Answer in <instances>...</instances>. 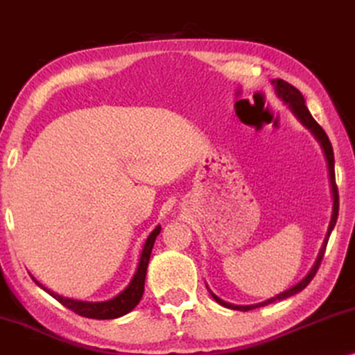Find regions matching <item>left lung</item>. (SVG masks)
<instances>
[{"label": "left lung", "mask_w": 355, "mask_h": 355, "mask_svg": "<svg viewBox=\"0 0 355 355\" xmlns=\"http://www.w3.org/2000/svg\"><path fill=\"white\" fill-rule=\"evenodd\" d=\"M275 84V89H276V95L279 96L281 100L284 101V103L289 105V108L293 110V113L297 116V119L302 123L305 128L312 130V134L317 137V140L320 144H322L323 147V152H324V157H327V162H328V171H329V181H331V191H333V215H331V221H329V226H328V232L327 236H324V241H323V245L322 249L318 252V257L317 260H315V263L312 266V270L309 271L307 276L297 283L293 288L284 291V293H281L278 295H275V297H271L268 300H265V302H260V304H255V305H232L230 302H225V300H221L220 297H216L215 294L211 293L213 299L216 300L218 304H221L223 307H227V309H232V310H242V312H247V310H252V309H259V307H265V305H268L271 302H276V300H283V299H288L291 295L300 293V291L307 288V284L310 281L313 279V276L317 275L318 271V266L322 263V259L324 255V250H327V244H328V239H329V234H331L334 225H336V220H338V211H339V197H338V186H336V178H334V155H333V147H331V142H329L328 135L324 130L322 129V125H320L317 121L312 118V114H310V111L307 106H305V100L300 92L295 89L294 85H291L289 82H286L283 79H276L273 80Z\"/></svg>", "instance_id": "left-lung-1"}]
</instances>
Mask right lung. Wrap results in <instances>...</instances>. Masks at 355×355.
<instances>
[{
  "instance_id": "1",
  "label": "right lung",
  "mask_w": 355,
  "mask_h": 355,
  "mask_svg": "<svg viewBox=\"0 0 355 355\" xmlns=\"http://www.w3.org/2000/svg\"><path fill=\"white\" fill-rule=\"evenodd\" d=\"M162 231V226H157L155 230L150 232V236L145 241L142 254H140V260L137 265V270H135V275L130 279V283L128 288H125L123 293L116 295V297L105 300V302H84V300H74V299H67L62 297V295H58L55 293H51L50 289L43 288V286L38 283L35 278H32L35 283L40 286L43 291H46L51 297H55L58 302L64 305L72 312H76L77 315H82V317L87 318H95V320H111V318H119L123 315L129 313L135 305L140 302L144 295V286H145V275H147V266L150 261V255H152V249L155 244V239Z\"/></svg>"
}]
</instances>
